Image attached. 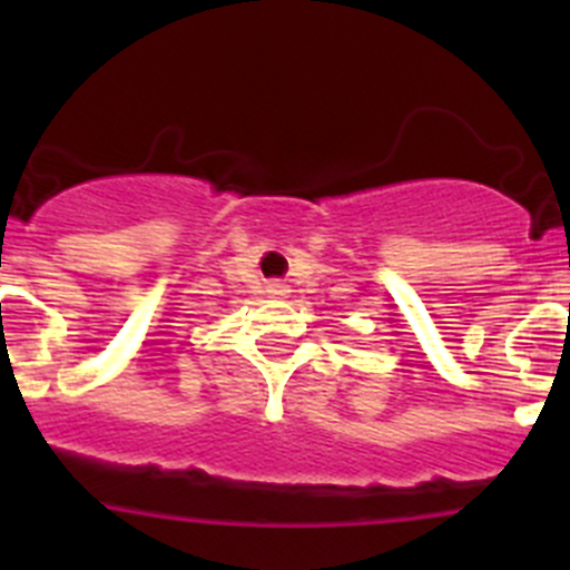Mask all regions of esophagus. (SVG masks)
Returning a JSON list of instances; mask_svg holds the SVG:
<instances>
[{
    "label": "esophagus",
    "mask_w": 570,
    "mask_h": 570,
    "mask_svg": "<svg viewBox=\"0 0 570 570\" xmlns=\"http://www.w3.org/2000/svg\"><path fill=\"white\" fill-rule=\"evenodd\" d=\"M269 292H273V295H286V289L281 284H269Z\"/></svg>",
    "instance_id": "34e87169"
}]
</instances>
